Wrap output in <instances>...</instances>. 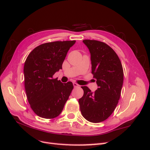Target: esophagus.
Returning a JSON list of instances; mask_svg holds the SVG:
<instances>
[{
    "mask_svg": "<svg viewBox=\"0 0 150 150\" xmlns=\"http://www.w3.org/2000/svg\"><path fill=\"white\" fill-rule=\"evenodd\" d=\"M73 86H74V88H77V87H78V86H79V85L76 83H73Z\"/></svg>",
    "mask_w": 150,
    "mask_h": 150,
    "instance_id": "1",
    "label": "esophagus"
}]
</instances>
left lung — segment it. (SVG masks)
Returning <instances> with one entry per match:
<instances>
[{"instance_id":"left-lung-1","label":"left lung","mask_w":150,"mask_h":150,"mask_svg":"<svg viewBox=\"0 0 150 150\" xmlns=\"http://www.w3.org/2000/svg\"><path fill=\"white\" fill-rule=\"evenodd\" d=\"M91 54L92 73L98 89L92 93L82 86L83 97L79 99L80 110L86 120L99 122L110 116L118 103L123 83V69L116 53L103 42L84 40Z\"/></svg>"}]
</instances>
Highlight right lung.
I'll use <instances>...</instances> for the list:
<instances>
[{"label":"right lung","mask_w":150,"mask_h":150,"mask_svg":"<svg viewBox=\"0 0 150 150\" xmlns=\"http://www.w3.org/2000/svg\"><path fill=\"white\" fill-rule=\"evenodd\" d=\"M75 40L45 43L34 49L24 67V85L32 110L39 117L52 119L61 114L73 89L52 76L62 65Z\"/></svg>","instance_id":"add662e5"}]
</instances>
